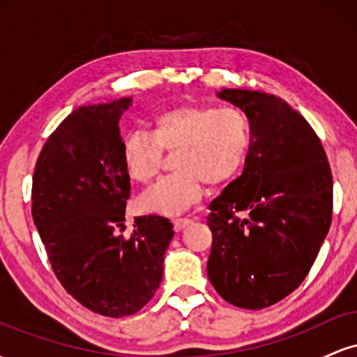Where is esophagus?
<instances>
[{
  "label": "esophagus",
  "mask_w": 357,
  "mask_h": 357,
  "mask_svg": "<svg viewBox=\"0 0 357 357\" xmlns=\"http://www.w3.org/2000/svg\"><path fill=\"white\" fill-rule=\"evenodd\" d=\"M191 221L188 218H178V220H173V227H174V231H183L184 228L190 225Z\"/></svg>",
  "instance_id": "obj_1"
}]
</instances>
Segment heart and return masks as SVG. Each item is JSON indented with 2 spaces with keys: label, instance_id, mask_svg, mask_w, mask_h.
Wrapping results in <instances>:
<instances>
[{
  "label": "heart",
  "instance_id": "heart-1",
  "mask_svg": "<svg viewBox=\"0 0 357 357\" xmlns=\"http://www.w3.org/2000/svg\"><path fill=\"white\" fill-rule=\"evenodd\" d=\"M252 144L248 117L236 107L184 104L162 110L151 132L127 134L122 159L134 181L149 184L159 174L165 153H176V174L142 192L139 208L161 216H179L204 198V181L230 183L243 167Z\"/></svg>",
  "mask_w": 357,
  "mask_h": 357
}]
</instances>
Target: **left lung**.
<instances>
[{"instance_id": "1", "label": "left lung", "mask_w": 357, "mask_h": 357, "mask_svg": "<svg viewBox=\"0 0 357 357\" xmlns=\"http://www.w3.org/2000/svg\"><path fill=\"white\" fill-rule=\"evenodd\" d=\"M250 121L241 176L210 204L208 277L228 304L264 309L304 282L333 221V173L321 139L280 97L223 89Z\"/></svg>"}]
</instances>
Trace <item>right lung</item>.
<instances>
[{
  "mask_svg": "<svg viewBox=\"0 0 357 357\" xmlns=\"http://www.w3.org/2000/svg\"><path fill=\"white\" fill-rule=\"evenodd\" d=\"M130 99L73 110L35 165L31 215L53 273L70 296L107 317L136 314L162 280L173 225L139 216L119 235L130 196L119 119Z\"/></svg>",
  "mask_w": 357,
  "mask_h": 357,
  "instance_id": "right-lung-1",
  "label": "right lung"
}]
</instances>
